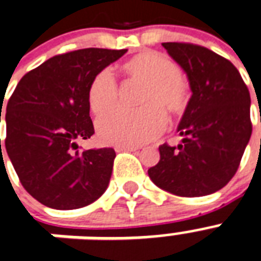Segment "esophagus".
I'll use <instances>...</instances> for the list:
<instances>
[{
  "label": "esophagus",
  "mask_w": 261,
  "mask_h": 261,
  "mask_svg": "<svg viewBox=\"0 0 261 261\" xmlns=\"http://www.w3.org/2000/svg\"><path fill=\"white\" fill-rule=\"evenodd\" d=\"M136 149L139 148L135 147V145H117L116 147L117 152H121V151H136Z\"/></svg>",
  "instance_id": "1"
}]
</instances>
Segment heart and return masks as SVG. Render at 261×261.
<instances>
[{
    "label": "heart",
    "mask_w": 261,
    "mask_h": 261,
    "mask_svg": "<svg viewBox=\"0 0 261 261\" xmlns=\"http://www.w3.org/2000/svg\"><path fill=\"white\" fill-rule=\"evenodd\" d=\"M128 77L144 82L140 102L143 108H117L98 120V133L105 143L139 145L158 137L165 130L167 117L164 108L179 116L188 108L189 88L177 73V66L158 51H143L122 64ZM91 112L102 114L118 100V84L109 69L99 70L87 92Z\"/></svg>",
    "instance_id": "obj_1"
}]
</instances>
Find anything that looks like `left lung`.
<instances>
[{
    "mask_svg": "<svg viewBox=\"0 0 261 261\" xmlns=\"http://www.w3.org/2000/svg\"><path fill=\"white\" fill-rule=\"evenodd\" d=\"M162 46L185 70L192 96L177 129L182 143L161 145L148 175L173 195H211L233 178L249 143V90L237 68L213 50L181 42Z\"/></svg>",
    "mask_w": 261,
    "mask_h": 261,
    "instance_id": "obj_1",
    "label": "left lung"
}]
</instances>
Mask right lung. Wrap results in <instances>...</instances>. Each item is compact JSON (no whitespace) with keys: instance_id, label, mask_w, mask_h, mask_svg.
<instances>
[{"instance_id":"right-lung-1","label":"right lung","mask_w":261,"mask_h":261,"mask_svg":"<svg viewBox=\"0 0 261 261\" xmlns=\"http://www.w3.org/2000/svg\"><path fill=\"white\" fill-rule=\"evenodd\" d=\"M126 51L90 47L54 56L24 74L8 100V156L24 189L46 207H86L108 189L116 151H83L77 140L95 133L91 80Z\"/></svg>"}]
</instances>
